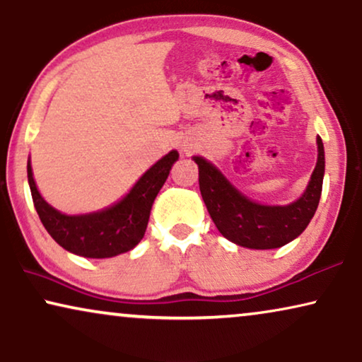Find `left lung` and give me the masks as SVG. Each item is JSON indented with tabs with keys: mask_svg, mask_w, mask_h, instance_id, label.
<instances>
[{
	"mask_svg": "<svg viewBox=\"0 0 362 362\" xmlns=\"http://www.w3.org/2000/svg\"><path fill=\"white\" fill-rule=\"evenodd\" d=\"M199 185L206 210L216 228L230 242L255 250L279 248L301 235L320 204L325 175V147L317 137V162L301 199L286 206L259 205L240 194L230 182L202 157Z\"/></svg>",
	"mask_w": 362,
	"mask_h": 362,
	"instance_id": "obj_1",
	"label": "left lung"
}]
</instances>
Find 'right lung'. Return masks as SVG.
<instances>
[{"label":"right lung","instance_id":"obj_1","mask_svg":"<svg viewBox=\"0 0 362 362\" xmlns=\"http://www.w3.org/2000/svg\"><path fill=\"white\" fill-rule=\"evenodd\" d=\"M177 158V151L168 152L119 204L89 215H64L47 205L36 189L31 163H28V182L37 215L56 243L79 257L110 258L129 252L144 238L153 200Z\"/></svg>","mask_w":362,"mask_h":362}]
</instances>
